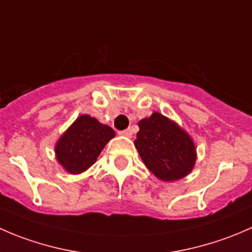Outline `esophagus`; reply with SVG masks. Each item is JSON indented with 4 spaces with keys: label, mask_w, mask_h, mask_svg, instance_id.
Wrapping results in <instances>:
<instances>
[{
    "label": "esophagus",
    "mask_w": 252,
    "mask_h": 252,
    "mask_svg": "<svg viewBox=\"0 0 252 252\" xmlns=\"http://www.w3.org/2000/svg\"><path fill=\"white\" fill-rule=\"evenodd\" d=\"M119 134H121L122 136H126V138H131V135H133V131H131L130 129H126V130L121 131Z\"/></svg>",
    "instance_id": "1"
}]
</instances>
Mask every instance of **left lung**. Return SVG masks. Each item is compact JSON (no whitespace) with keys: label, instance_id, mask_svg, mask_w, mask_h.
<instances>
[{"label":"left lung","instance_id":"8db88e82","mask_svg":"<svg viewBox=\"0 0 252 252\" xmlns=\"http://www.w3.org/2000/svg\"><path fill=\"white\" fill-rule=\"evenodd\" d=\"M134 141L142 162L163 182H175L191 173L196 163V146L191 136L168 117L154 112L138 123Z\"/></svg>","mask_w":252,"mask_h":252}]
</instances>
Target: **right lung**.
I'll list each match as a JSON object with an SVG mask.
<instances>
[{
    "mask_svg": "<svg viewBox=\"0 0 252 252\" xmlns=\"http://www.w3.org/2000/svg\"><path fill=\"white\" fill-rule=\"evenodd\" d=\"M114 136L111 126L89 114H81L56 142V159L69 174H80L95 163Z\"/></svg>",
    "mask_w": 252,
    "mask_h": 252,
    "instance_id": "1",
    "label": "right lung"
}]
</instances>
